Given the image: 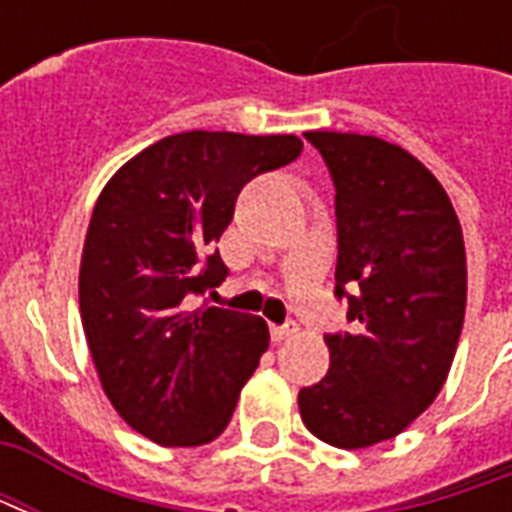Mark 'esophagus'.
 Wrapping results in <instances>:
<instances>
[{"instance_id":"1","label":"esophagus","mask_w":512,"mask_h":512,"mask_svg":"<svg viewBox=\"0 0 512 512\" xmlns=\"http://www.w3.org/2000/svg\"><path fill=\"white\" fill-rule=\"evenodd\" d=\"M299 332V326L296 323H282V326H271V340L274 343H282V340H288L293 334Z\"/></svg>"}]
</instances>
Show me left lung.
Listing matches in <instances>:
<instances>
[{
	"mask_svg": "<svg viewBox=\"0 0 512 512\" xmlns=\"http://www.w3.org/2000/svg\"><path fill=\"white\" fill-rule=\"evenodd\" d=\"M334 183V296L354 332L326 334L329 373L299 392L304 425L359 450L395 439L439 395L466 312L461 222L430 169L378 136L310 131Z\"/></svg>",
	"mask_w": 512,
	"mask_h": 512,
	"instance_id": "left-lung-1",
	"label": "left lung"
}]
</instances>
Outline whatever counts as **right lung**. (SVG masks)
I'll use <instances>...</instances> for the list:
<instances>
[{
  "mask_svg": "<svg viewBox=\"0 0 512 512\" xmlns=\"http://www.w3.org/2000/svg\"><path fill=\"white\" fill-rule=\"evenodd\" d=\"M299 136L186 131L117 169L84 238L79 307L106 397L164 447L213 441L268 348L257 315L194 296L230 274L216 241L246 183L301 156Z\"/></svg>",
  "mask_w": 512,
  "mask_h": 512,
  "instance_id": "obj_1",
  "label": "right lung"
}]
</instances>
